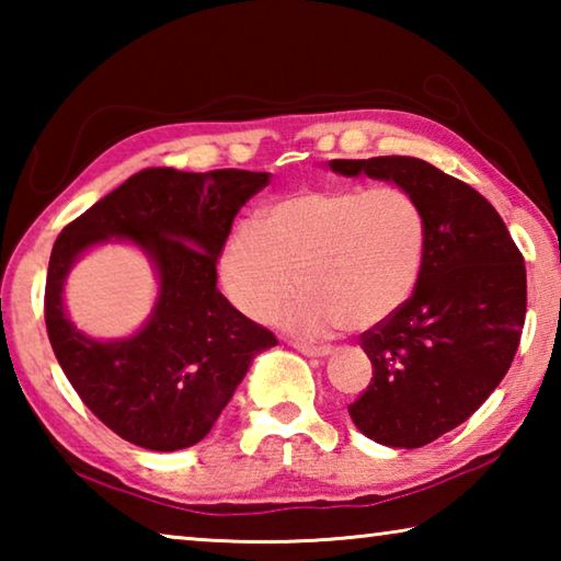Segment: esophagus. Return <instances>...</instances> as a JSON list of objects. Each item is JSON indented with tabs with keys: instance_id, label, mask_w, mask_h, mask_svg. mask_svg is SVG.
<instances>
[{
	"instance_id": "esophagus-1",
	"label": "esophagus",
	"mask_w": 561,
	"mask_h": 561,
	"mask_svg": "<svg viewBox=\"0 0 561 561\" xmlns=\"http://www.w3.org/2000/svg\"><path fill=\"white\" fill-rule=\"evenodd\" d=\"M294 348L301 351L304 356H329V354H331V346L307 344V341H294Z\"/></svg>"
}]
</instances>
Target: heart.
Returning <instances> with one entry per match:
<instances>
[{"mask_svg": "<svg viewBox=\"0 0 561 561\" xmlns=\"http://www.w3.org/2000/svg\"><path fill=\"white\" fill-rule=\"evenodd\" d=\"M428 225L398 185H334L284 195L227 237L220 277L250 319H267L294 282L279 319L301 334L371 329L411 299Z\"/></svg>", "mask_w": 561, "mask_h": 561, "instance_id": "1", "label": "heart"}]
</instances>
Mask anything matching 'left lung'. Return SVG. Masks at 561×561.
<instances>
[{"instance_id": "1", "label": "left lung", "mask_w": 561, "mask_h": 561, "mask_svg": "<svg viewBox=\"0 0 561 561\" xmlns=\"http://www.w3.org/2000/svg\"><path fill=\"white\" fill-rule=\"evenodd\" d=\"M329 165L348 178L393 180L425 213L421 279L393 317L360 334L374 378L348 405L366 438L421 448L468 421L505 378L525 327V257L478 190L421 158Z\"/></svg>"}]
</instances>
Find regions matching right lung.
I'll return each instance as SVG.
<instances>
[{"label":"right lung","instance_id":"1","mask_svg":"<svg viewBox=\"0 0 561 561\" xmlns=\"http://www.w3.org/2000/svg\"><path fill=\"white\" fill-rule=\"evenodd\" d=\"M270 173L146 168L76 217L56 237L44 291L51 348L73 391L103 425L140 448L170 453L201 443L264 348L270 329L217 291V257L242 205ZM111 236L154 257L161 297L136 337L96 342L62 314L60 289L75 257Z\"/></svg>","mask_w":561,"mask_h":561}]
</instances>
